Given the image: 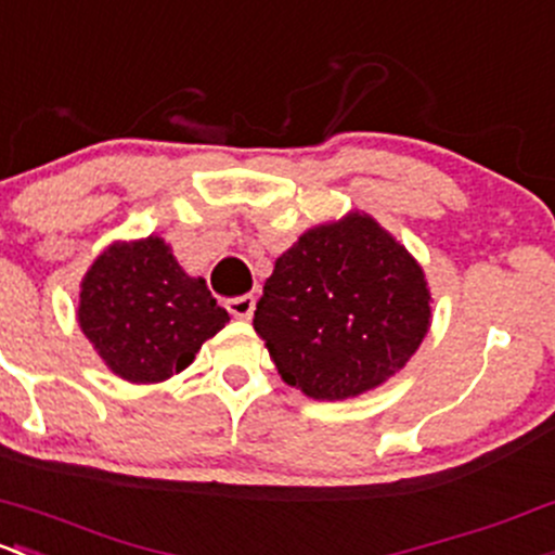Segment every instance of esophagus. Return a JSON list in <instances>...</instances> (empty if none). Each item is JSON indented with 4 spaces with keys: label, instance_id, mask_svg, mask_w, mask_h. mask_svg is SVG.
Returning <instances> with one entry per match:
<instances>
[{
    "label": "esophagus",
    "instance_id": "1",
    "mask_svg": "<svg viewBox=\"0 0 555 555\" xmlns=\"http://www.w3.org/2000/svg\"><path fill=\"white\" fill-rule=\"evenodd\" d=\"M225 308H229V313L233 319H249L255 311V297L253 295L231 297V300L225 302Z\"/></svg>",
    "mask_w": 555,
    "mask_h": 555
}]
</instances>
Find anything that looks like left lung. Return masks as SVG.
Returning <instances> with one entry per match:
<instances>
[{"instance_id":"left-lung-1","label":"left lung","mask_w":555,"mask_h":555,"mask_svg":"<svg viewBox=\"0 0 555 555\" xmlns=\"http://www.w3.org/2000/svg\"><path fill=\"white\" fill-rule=\"evenodd\" d=\"M279 375L319 401L377 388L430 326L420 262L364 212L306 231L276 260L255 311Z\"/></svg>"}]
</instances>
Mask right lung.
Returning a JSON list of instances; mask_svg holds the SVG:
<instances>
[{"instance_id":"right-lung-1","label":"right lung","mask_w":555,"mask_h":555,"mask_svg":"<svg viewBox=\"0 0 555 555\" xmlns=\"http://www.w3.org/2000/svg\"><path fill=\"white\" fill-rule=\"evenodd\" d=\"M77 319L98 356L121 380L162 383L183 372L229 311L204 279L178 266L159 236L116 242L81 279Z\"/></svg>"}]
</instances>
